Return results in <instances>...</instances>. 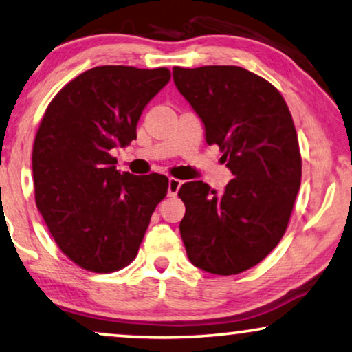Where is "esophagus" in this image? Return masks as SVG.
<instances>
[{
	"label": "esophagus",
	"instance_id": "34e87169",
	"mask_svg": "<svg viewBox=\"0 0 352 352\" xmlns=\"http://www.w3.org/2000/svg\"><path fill=\"white\" fill-rule=\"evenodd\" d=\"M181 186H182L181 179H177V177H170V179H168V195L170 197L177 195Z\"/></svg>",
	"mask_w": 352,
	"mask_h": 352
}]
</instances>
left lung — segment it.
<instances>
[{
  "mask_svg": "<svg viewBox=\"0 0 352 352\" xmlns=\"http://www.w3.org/2000/svg\"><path fill=\"white\" fill-rule=\"evenodd\" d=\"M173 79L233 175L221 195L203 181L181 186L187 257L212 274L246 272L278 246L294 210L302 155L292 116L274 85L239 66H175Z\"/></svg>",
  "mask_w": 352,
  "mask_h": 352,
  "instance_id": "8db88e82",
  "label": "left lung"
}]
</instances>
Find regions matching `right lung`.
Instances as JSON below:
<instances>
[{"label":"right lung","mask_w":352,"mask_h":352,"mask_svg":"<svg viewBox=\"0 0 352 352\" xmlns=\"http://www.w3.org/2000/svg\"><path fill=\"white\" fill-rule=\"evenodd\" d=\"M170 78L168 68L96 66L45 109L33 144L34 200L60 251L80 268L113 273L133 262L166 197V176L120 175L111 151L136 140L142 109Z\"/></svg>","instance_id":"add662e5"}]
</instances>
